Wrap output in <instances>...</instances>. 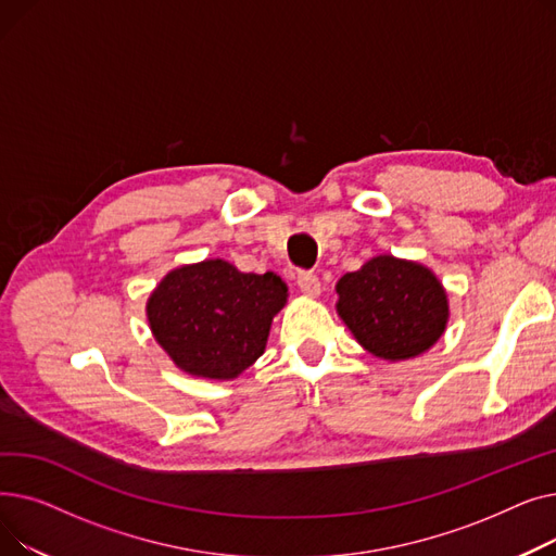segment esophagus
<instances>
[{
	"label": "esophagus",
	"instance_id": "obj_1",
	"mask_svg": "<svg viewBox=\"0 0 556 556\" xmlns=\"http://www.w3.org/2000/svg\"><path fill=\"white\" fill-rule=\"evenodd\" d=\"M298 286H300L302 293H306V295H311V298H317V295H319V279H317V275L311 273V270H300V273H298Z\"/></svg>",
	"mask_w": 556,
	"mask_h": 556
}]
</instances>
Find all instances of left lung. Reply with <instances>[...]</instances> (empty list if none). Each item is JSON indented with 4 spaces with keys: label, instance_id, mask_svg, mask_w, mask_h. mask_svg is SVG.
Listing matches in <instances>:
<instances>
[{
    "label": "left lung",
    "instance_id": "obj_1",
    "mask_svg": "<svg viewBox=\"0 0 556 556\" xmlns=\"http://www.w3.org/2000/svg\"><path fill=\"white\" fill-rule=\"evenodd\" d=\"M338 295L344 325L378 358H415L446 329L444 288L413 261L376 256L338 281Z\"/></svg>",
    "mask_w": 556,
    "mask_h": 556
}]
</instances>
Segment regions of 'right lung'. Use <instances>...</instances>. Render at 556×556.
Listing matches in <instances>:
<instances>
[{
	"label": "right lung",
	"mask_w": 556,
	"mask_h": 556,
	"mask_svg": "<svg viewBox=\"0 0 556 556\" xmlns=\"http://www.w3.org/2000/svg\"><path fill=\"white\" fill-rule=\"evenodd\" d=\"M283 304L286 283L277 275L239 273L210 258L164 277L149 300V323L180 369L227 381L263 354Z\"/></svg>",
	"instance_id": "add662e5"
}]
</instances>
